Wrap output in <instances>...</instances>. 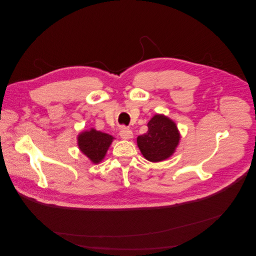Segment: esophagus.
Instances as JSON below:
<instances>
[{"label": "esophagus", "instance_id": "esophagus-1", "mask_svg": "<svg viewBox=\"0 0 256 256\" xmlns=\"http://www.w3.org/2000/svg\"><path fill=\"white\" fill-rule=\"evenodd\" d=\"M120 136L122 138H125V140H128V138H131L134 136L132 131H131L129 128L126 127H122L120 131Z\"/></svg>", "mask_w": 256, "mask_h": 256}]
</instances>
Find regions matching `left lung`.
Wrapping results in <instances>:
<instances>
[{
  "label": "left lung",
  "instance_id": "left-lung-1",
  "mask_svg": "<svg viewBox=\"0 0 256 256\" xmlns=\"http://www.w3.org/2000/svg\"><path fill=\"white\" fill-rule=\"evenodd\" d=\"M147 126L148 131L136 138L138 148L152 162L166 160L174 152L180 138L175 122L164 115H154Z\"/></svg>",
  "mask_w": 256,
  "mask_h": 256
}]
</instances>
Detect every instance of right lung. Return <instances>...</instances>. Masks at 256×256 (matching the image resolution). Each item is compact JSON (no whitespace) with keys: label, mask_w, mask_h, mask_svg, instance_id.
I'll use <instances>...</instances> for the list:
<instances>
[{"label":"right lung","mask_w":256,"mask_h":256,"mask_svg":"<svg viewBox=\"0 0 256 256\" xmlns=\"http://www.w3.org/2000/svg\"><path fill=\"white\" fill-rule=\"evenodd\" d=\"M112 141L113 136L95 129L84 131L78 138L79 148L94 164H98L104 159Z\"/></svg>","instance_id":"1"}]
</instances>
